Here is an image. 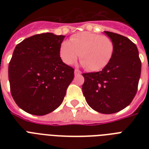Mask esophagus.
Masks as SVG:
<instances>
[{
	"mask_svg": "<svg viewBox=\"0 0 149 149\" xmlns=\"http://www.w3.org/2000/svg\"><path fill=\"white\" fill-rule=\"evenodd\" d=\"M74 74L76 75V76H77V75H80V74H81V72H80L79 70L76 69V70H75V71H74Z\"/></svg>",
	"mask_w": 149,
	"mask_h": 149,
	"instance_id": "34e87169",
	"label": "esophagus"
}]
</instances>
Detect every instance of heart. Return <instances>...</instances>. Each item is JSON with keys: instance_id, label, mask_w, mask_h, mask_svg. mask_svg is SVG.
<instances>
[{"instance_id": "heart-1", "label": "heart", "mask_w": 149, "mask_h": 149, "mask_svg": "<svg viewBox=\"0 0 149 149\" xmlns=\"http://www.w3.org/2000/svg\"><path fill=\"white\" fill-rule=\"evenodd\" d=\"M114 52V44L111 38L84 31L76 34L69 42H63L59 49L61 59L72 65L79 57L84 67L91 72L100 71L108 65Z\"/></svg>"}]
</instances>
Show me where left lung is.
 Instances as JSON below:
<instances>
[{
	"label": "left lung",
	"mask_w": 149,
	"mask_h": 149,
	"mask_svg": "<svg viewBox=\"0 0 149 149\" xmlns=\"http://www.w3.org/2000/svg\"><path fill=\"white\" fill-rule=\"evenodd\" d=\"M104 33L114 44L112 59L100 72L84 73L82 90L91 108L110 114L125 108L134 99L141 63L136 45L129 38L111 31Z\"/></svg>",
	"instance_id": "8db88e82"
}]
</instances>
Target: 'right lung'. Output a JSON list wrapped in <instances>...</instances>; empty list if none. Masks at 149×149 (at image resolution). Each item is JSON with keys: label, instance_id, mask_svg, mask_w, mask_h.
Returning a JSON list of instances; mask_svg holds the SVG:
<instances>
[{"label": "right lung", "instance_id": "right-lung-1", "mask_svg": "<svg viewBox=\"0 0 149 149\" xmlns=\"http://www.w3.org/2000/svg\"><path fill=\"white\" fill-rule=\"evenodd\" d=\"M64 36L35 35L15 47L8 66L10 93L17 105L34 115H45L63 103L74 69L59 56Z\"/></svg>", "mask_w": 149, "mask_h": 149}]
</instances>
